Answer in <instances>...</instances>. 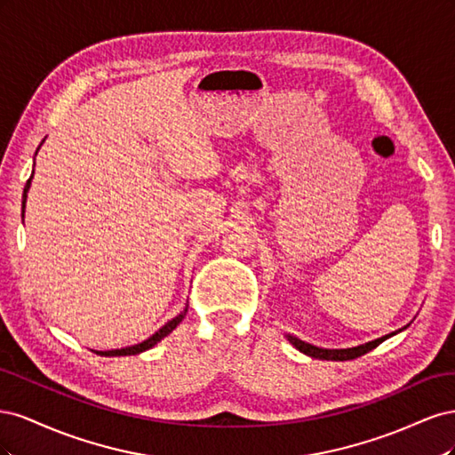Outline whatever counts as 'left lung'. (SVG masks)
<instances>
[{
  "label": "left lung",
  "instance_id": "8db88e82",
  "mask_svg": "<svg viewBox=\"0 0 455 455\" xmlns=\"http://www.w3.org/2000/svg\"><path fill=\"white\" fill-rule=\"evenodd\" d=\"M393 334H396V332H393ZM393 334H387V336L378 338V339H374V341H368V343H363V346L349 347V349H323V347L311 346V343L301 341V339H298L296 336H291V334H288L286 338H288V341H291L298 351L306 353L307 356H313V359H323V361H351V359H356V356H361V355L371 351L374 347H378L381 341L391 338Z\"/></svg>",
  "mask_w": 455,
  "mask_h": 455
}]
</instances>
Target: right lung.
<instances>
[{
	"label": "right lung",
	"instance_id": "obj_1",
	"mask_svg": "<svg viewBox=\"0 0 455 455\" xmlns=\"http://www.w3.org/2000/svg\"><path fill=\"white\" fill-rule=\"evenodd\" d=\"M39 149V148H37ZM32 178H34V172L32 176L28 178V182H26L24 186V194H22V220H24V209H26V197H28V189H30V184H32ZM188 313V306L184 307V311H180V315H176L172 321H169L164 326H161L157 332L154 336H149L148 339H144L142 343H136V346H131V347H123V349H112V351H96V355H102V356H125V355H139L142 351H148L156 346L157 341H161L164 336H169L172 330L182 323V319Z\"/></svg>",
	"mask_w": 455,
	"mask_h": 455
}]
</instances>
